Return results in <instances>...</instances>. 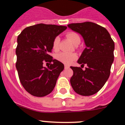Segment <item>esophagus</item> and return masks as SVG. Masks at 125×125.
Returning a JSON list of instances; mask_svg holds the SVG:
<instances>
[{"instance_id":"34e87169","label":"esophagus","mask_w":125,"mask_h":125,"mask_svg":"<svg viewBox=\"0 0 125 125\" xmlns=\"http://www.w3.org/2000/svg\"><path fill=\"white\" fill-rule=\"evenodd\" d=\"M64 68L65 69H69V66H67V65H65L64 66Z\"/></svg>"}]
</instances>
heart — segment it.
Returning <instances> with one entry per match:
<instances>
[{
    "label": "heart",
    "instance_id": "1",
    "mask_svg": "<svg viewBox=\"0 0 125 125\" xmlns=\"http://www.w3.org/2000/svg\"><path fill=\"white\" fill-rule=\"evenodd\" d=\"M66 37L74 45L79 44L81 42V38L77 33L74 32H69L66 34ZM60 39L59 37H55L52 42V48L54 50L57 51L59 47V44ZM56 59L61 62L65 64H70L76 59L77 56L74 53L70 52H61L56 55Z\"/></svg>",
    "mask_w": 125,
    "mask_h": 125
}]
</instances>
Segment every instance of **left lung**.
I'll list each match as a JSON object with an SVG mask.
<instances>
[{"label": "left lung", "mask_w": 125, "mask_h": 125, "mask_svg": "<svg viewBox=\"0 0 125 125\" xmlns=\"http://www.w3.org/2000/svg\"><path fill=\"white\" fill-rule=\"evenodd\" d=\"M73 31L81 35L86 48L78 63L84 70L71 66L73 75L70 83L74 91L82 96H91L103 88L110 74L114 61L115 43L104 27L91 22L74 23L68 25Z\"/></svg>", "instance_id": "8db88e82"}]
</instances>
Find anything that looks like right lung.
I'll return each instance as SVG.
<instances>
[{
  "label": "right lung",
  "instance_id": "add662e5",
  "mask_svg": "<svg viewBox=\"0 0 125 125\" xmlns=\"http://www.w3.org/2000/svg\"><path fill=\"white\" fill-rule=\"evenodd\" d=\"M66 26L39 24L24 29L17 37L16 68L24 89L31 94L43 97L52 91L64 68L62 62L49 55L55 37ZM44 62H52L46 68Z\"/></svg>",
  "mask_w": 125,
  "mask_h": 125
}]
</instances>
